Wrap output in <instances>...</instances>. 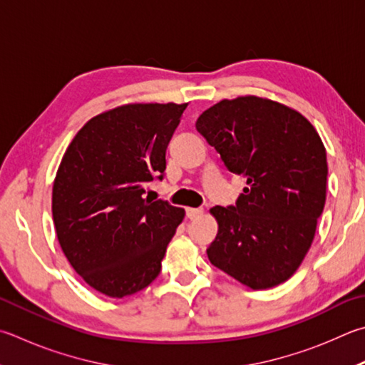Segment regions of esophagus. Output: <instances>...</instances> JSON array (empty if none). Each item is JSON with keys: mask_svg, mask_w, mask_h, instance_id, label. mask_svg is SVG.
<instances>
[{"mask_svg": "<svg viewBox=\"0 0 365 365\" xmlns=\"http://www.w3.org/2000/svg\"><path fill=\"white\" fill-rule=\"evenodd\" d=\"M202 209H195V207H187V217L190 220H195V218H200L202 215Z\"/></svg>", "mask_w": 365, "mask_h": 365, "instance_id": "esophagus-1", "label": "esophagus"}]
</instances>
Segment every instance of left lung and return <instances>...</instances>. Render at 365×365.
Listing matches in <instances>:
<instances>
[{"label": "left lung", "mask_w": 365, "mask_h": 365, "mask_svg": "<svg viewBox=\"0 0 365 365\" xmlns=\"http://www.w3.org/2000/svg\"><path fill=\"white\" fill-rule=\"evenodd\" d=\"M196 129L247 180L235 207L209 210L218 225L210 263L254 290L286 282L326 204L327 156L314 125L281 102L241 96L205 110Z\"/></svg>", "instance_id": "1"}]
</instances>
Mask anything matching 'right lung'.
I'll use <instances>...</instances> for the list:
<instances>
[{"label":"right lung","instance_id":"right-lung-1","mask_svg":"<svg viewBox=\"0 0 365 365\" xmlns=\"http://www.w3.org/2000/svg\"><path fill=\"white\" fill-rule=\"evenodd\" d=\"M188 103H125L73 137L52 187L58 244L97 292L123 298L150 286L185 209L145 197L163 178L165 148Z\"/></svg>","mask_w":365,"mask_h":365}]
</instances>
